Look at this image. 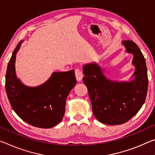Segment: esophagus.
Masks as SVG:
<instances>
[{
    "label": "esophagus",
    "mask_w": 155,
    "mask_h": 155,
    "mask_svg": "<svg viewBox=\"0 0 155 155\" xmlns=\"http://www.w3.org/2000/svg\"><path fill=\"white\" fill-rule=\"evenodd\" d=\"M75 76H76V78H77V80L78 81H80L82 80L83 73L79 68H77L75 70Z\"/></svg>",
    "instance_id": "1"
}]
</instances>
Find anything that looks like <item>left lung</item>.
Here are the masks:
<instances>
[{"label":"left lung","instance_id":"left-lung-1","mask_svg":"<svg viewBox=\"0 0 155 155\" xmlns=\"http://www.w3.org/2000/svg\"><path fill=\"white\" fill-rule=\"evenodd\" d=\"M127 53L133 55L135 70L129 81H117L105 77L104 70L94 62L83 67V81L88 90L92 112L98 121L110 126L129 121L143 105L148 79L146 61L137 44L122 41Z\"/></svg>","mask_w":155,"mask_h":155}]
</instances>
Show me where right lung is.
Segmentation results:
<instances>
[{
	"instance_id": "obj_1",
	"label": "right lung",
	"mask_w": 155,
	"mask_h": 155,
	"mask_svg": "<svg viewBox=\"0 0 155 155\" xmlns=\"http://www.w3.org/2000/svg\"><path fill=\"white\" fill-rule=\"evenodd\" d=\"M21 41L16 47L7 65L5 90L9 101L22 120L34 127L50 128L62 121L65 101L77 84L74 70L53 72L50 78L36 87L24 85L16 77L15 62Z\"/></svg>"
}]
</instances>
